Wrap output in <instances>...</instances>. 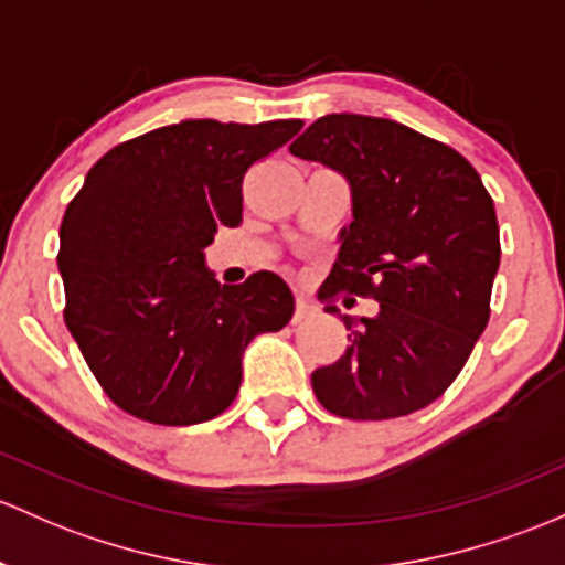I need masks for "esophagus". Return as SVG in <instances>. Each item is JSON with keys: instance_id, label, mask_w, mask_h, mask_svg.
Instances as JSON below:
<instances>
[{"instance_id": "obj_1", "label": "esophagus", "mask_w": 565, "mask_h": 565, "mask_svg": "<svg viewBox=\"0 0 565 565\" xmlns=\"http://www.w3.org/2000/svg\"><path fill=\"white\" fill-rule=\"evenodd\" d=\"M313 311H317V306H313V302L308 300V298H302V295H298V298H295V317H292V322L295 324L306 322L308 317H313Z\"/></svg>"}]
</instances>
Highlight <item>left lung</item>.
<instances>
[{"mask_svg":"<svg viewBox=\"0 0 565 565\" xmlns=\"http://www.w3.org/2000/svg\"><path fill=\"white\" fill-rule=\"evenodd\" d=\"M289 151L338 170L352 186V224L319 300L379 302L376 317H341L347 352L311 373L343 419H395L430 406L471 358L490 319L501 263L492 198L466 157L390 118L330 113Z\"/></svg>","mask_w":565,"mask_h":565,"instance_id":"8db88e82","label":"left lung"}]
</instances>
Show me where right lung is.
Wrapping results in <instances>:
<instances>
[{
  "instance_id": "obj_1",
  "label": "right lung",
  "mask_w": 565,
  "mask_h": 565,
  "mask_svg": "<svg viewBox=\"0 0 565 565\" xmlns=\"http://www.w3.org/2000/svg\"><path fill=\"white\" fill-rule=\"evenodd\" d=\"M302 129L298 118H189L110 148L58 230L64 322L105 395L153 425L218 417L241 390V358L292 319L281 276L222 287L205 246L243 222V175Z\"/></svg>"
}]
</instances>
